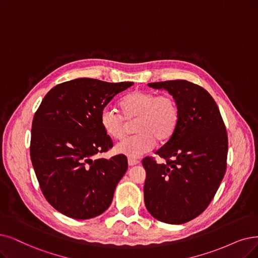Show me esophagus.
I'll use <instances>...</instances> for the list:
<instances>
[{
  "label": "esophagus",
  "mask_w": 258,
  "mask_h": 258,
  "mask_svg": "<svg viewBox=\"0 0 258 258\" xmlns=\"http://www.w3.org/2000/svg\"><path fill=\"white\" fill-rule=\"evenodd\" d=\"M139 163H140V162H139L138 160H136V159H131V158L128 159L129 166H136V165H138Z\"/></svg>",
  "instance_id": "esophagus-1"
}]
</instances>
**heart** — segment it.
I'll return each mask as SVG.
<instances>
[{
    "label": "heart",
    "instance_id": "1",
    "mask_svg": "<svg viewBox=\"0 0 258 258\" xmlns=\"http://www.w3.org/2000/svg\"><path fill=\"white\" fill-rule=\"evenodd\" d=\"M122 114L112 107L100 113V123L109 137L115 140L125 136L127 121H136V136L117 143L115 151L129 158H139L159 142L168 141L179 122V108L171 96H158L149 91L131 92L120 102Z\"/></svg>",
    "mask_w": 258,
    "mask_h": 258
}]
</instances>
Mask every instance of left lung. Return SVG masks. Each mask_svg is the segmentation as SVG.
I'll return each mask as SVG.
<instances>
[{"instance_id": "1", "label": "left lung", "mask_w": 258, "mask_h": 258, "mask_svg": "<svg viewBox=\"0 0 258 258\" xmlns=\"http://www.w3.org/2000/svg\"><path fill=\"white\" fill-rule=\"evenodd\" d=\"M166 90L179 108L172 137L156 154L142 161L146 170L144 201L156 219L182 224L199 216L213 200L224 177L228 136L219 109L208 91L186 80L151 82ZM175 161H171L170 159Z\"/></svg>"}]
</instances>
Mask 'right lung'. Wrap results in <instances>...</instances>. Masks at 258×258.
<instances>
[{"label":"right lung","instance_id":"1","mask_svg":"<svg viewBox=\"0 0 258 258\" xmlns=\"http://www.w3.org/2000/svg\"><path fill=\"white\" fill-rule=\"evenodd\" d=\"M133 82L78 78L51 89L33 120L30 159L48 203L73 219L104 213L117 183L128 169L123 154L97 159L112 141L100 123V113Z\"/></svg>","mask_w":258,"mask_h":258}]
</instances>
